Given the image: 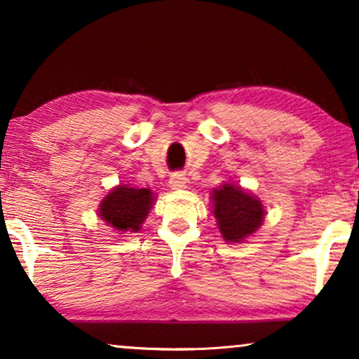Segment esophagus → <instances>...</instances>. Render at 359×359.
<instances>
[{
	"mask_svg": "<svg viewBox=\"0 0 359 359\" xmlns=\"http://www.w3.org/2000/svg\"><path fill=\"white\" fill-rule=\"evenodd\" d=\"M170 188L171 189H184V188H188V178H186V175L181 173V171H178V173H175V175H171Z\"/></svg>",
	"mask_w": 359,
	"mask_h": 359,
	"instance_id": "esophagus-1",
	"label": "esophagus"
}]
</instances>
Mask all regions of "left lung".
I'll use <instances>...</instances> for the list:
<instances>
[{
  "mask_svg": "<svg viewBox=\"0 0 359 359\" xmlns=\"http://www.w3.org/2000/svg\"><path fill=\"white\" fill-rule=\"evenodd\" d=\"M212 214L219 232L227 243H242L263 225V203L248 189L232 181L210 193Z\"/></svg>",
  "mask_w": 359,
  "mask_h": 359,
  "instance_id": "8db88e82",
  "label": "left lung"
}]
</instances>
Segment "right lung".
Returning a JSON list of instances; mask_svg holds the SVG:
<instances>
[{"mask_svg":"<svg viewBox=\"0 0 359 359\" xmlns=\"http://www.w3.org/2000/svg\"><path fill=\"white\" fill-rule=\"evenodd\" d=\"M154 203L155 194L149 188L117 184L101 199L97 215L107 227L119 233L139 232Z\"/></svg>","mask_w":359,"mask_h":359,"instance_id":"right-lung-1","label":"right lung"}]
</instances>
